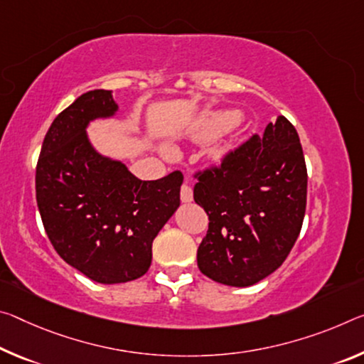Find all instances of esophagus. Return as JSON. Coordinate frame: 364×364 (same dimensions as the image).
<instances>
[{
	"label": "esophagus",
	"mask_w": 364,
	"mask_h": 364,
	"mask_svg": "<svg viewBox=\"0 0 364 364\" xmlns=\"http://www.w3.org/2000/svg\"><path fill=\"white\" fill-rule=\"evenodd\" d=\"M180 196H181V200H183V203H191V200H193V189H191V186H189V184L184 183L183 186H181V193H180Z\"/></svg>",
	"instance_id": "1"
}]
</instances>
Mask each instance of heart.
<instances>
[{"label": "heart", "instance_id": "1", "mask_svg": "<svg viewBox=\"0 0 364 364\" xmlns=\"http://www.w3.org/2000/svg\"><path fill=\"white\" fill-rule=\"evenodd\" d=\"M241 114L236 112V109H223V112H215L207 114V117L200 121L198 129H196L194 136L200 141H207L212 139L218 134H222L223 131H228L230 128H233L240 123ZM227 151V146H217L213 149V155L220 157V155Z\"/></svg>", "mask_w": 364, "mask_h": 364}]
</instances>
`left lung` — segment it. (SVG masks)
Wrapping results in <instances>:
<instances>
[{"label": "left lung", "mask_w": 364, "mask_h": 364, "mask_svg": "<svg viewBox=\"0 0 364 364\" xmlns=\"http://www.w3.org/2000/svg\"><path fill=\"white\" fill-rule=\"evenodd\" d=\"M308 173L298 132L285 117L269 123L205 170L194 186L196 204L209 215L199 245L200 272L218 284L250 287L290 255L306 210Z\"/></svg>", "instance_id": "left-lung-1"}]
</instances>
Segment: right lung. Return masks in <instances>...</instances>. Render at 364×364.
Wrapping results in <instances>:
<instances>
[{"mask_svg": "<svg viewBox=\"0 0 364 364\" xmlns=\"http://www.w3.org/2000/svg\"><path fill=\"white\" fill-rule=\"evenodd\" d=\"M117 112L112 90H90L74 100L51 123L36 175L40 217L56 252L107 285L147 272L152 241L180 207L183 183L180 171L142 181L92 146L90 121Z\"/></svg>", "mask_w": 364, "mask_h": 364, "instance_id": "right-lung-1", "label": "right lung"}]
</instances>
